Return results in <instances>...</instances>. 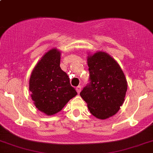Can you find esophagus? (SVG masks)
Segmentation results:
<instances>
[{
	"mask_svg": "<svg viewBox=\"0 0 153 153\" xmlns=\"http://www.w3.org/2000/svg\"><path fill=\"white\" fill-rule=\"evenodd\" d=\"M81 88H82L81 85H78V86L76 87V91L78 94H79L80 92V91H81Z\"/></svg>",
	"mask_w": 153,
	"mask_h": 153,
	"instance_id": "obj_1",
	"label": "esophagus"
}]
</instances>
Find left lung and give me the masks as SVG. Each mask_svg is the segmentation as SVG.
<instances>
[{
    "label": "left lung",
    "mask_w": 153,
    "mask_h": 153,
    "mask_svg": "<svg viewBox=\"0 0 153 153\" xmlns=\"http://www.w3.org/2000/svg\"><path fill=\"white\" fill-rule=\"evenodd\" d=\"M89 83L80 93L91 113L107 119L115 115L123 105L127 81L118 63L105 52L88 56Z\"/></svg>",
    "instance_id": "1"
}]
</instances>
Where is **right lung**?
<instances>
[{"instance_id": "add662e5", "label": "right lung", "mask_w": 153, "mask_h": 153, "mask_svg": "<svg viewBox=\"0 0 153 153\" xmlns=\"http://www.w3.org/2000/svg\"><path fill=\"white\" fill-rule=\"evenodd\" d=\"M61 52L52 48L36 65L29 82L32 100L38 110L47 115L61 111L77 95L70 78L60 68Z\"/></svg>"}]
</instances>
